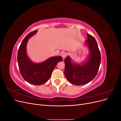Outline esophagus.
Returning <instances> with one entry per match:
<instances>
[{"label": "esophagus", "mask_w": 121, "mask_h": 121, "mask_svg": "<svg viewBox=\"0 0 121 121\" xmlns=\"http://www.w3.org/2000/svg\"><path fill=\"white\" fill-rule=\"evenodd\" d=\"M61 57H63V59H65V58L67 57V53L65 52H62L61 54Z\"/></svg>", "instance_id": "esophagus-1"}]
</instances>
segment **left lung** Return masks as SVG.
<instances>
[{
	"instance_id": "8db88e82",
	"label": "left lung",
	"mask_w": 121,
	"mask_h": 121,
	"mask_svg": "<svg viewBox=\"0 0 121 121\" xmlns=\"http://www.w3.org/2000/svg\"><path fill=\"white\" fill-rule=\"evenodd\" d=\"M85 42L90 55L85 64L73 65L69 56L65 59V75L69 82L76 85H84L92 81L97 74L101 62L100 52L95 39L87 33Z\"/></svg>"
}]
</instances>
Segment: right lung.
Instances as JSON below:
<instances>
[{
  "instance_id": "right-lung-1",
  "label": "right lung",
  "mask_w": 121,
  "mask_h": 121,
  "mask_svg": "<svg viewBox=\"0 0 121 121\" xmlns=\"http://www.w3.org/2000/svg\"><path fill=\"white\" fill-rule=\"evenodd\" d=\"M36 32L37 30L31 32L24 39L18 50L17 60L20 73L25 81L41 85L49 79L55 67L63 58L60 56H54L40 64L32 62L27 56L26 45L28 39Z\"/></svg>"
}]
</instances>
